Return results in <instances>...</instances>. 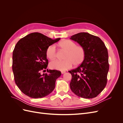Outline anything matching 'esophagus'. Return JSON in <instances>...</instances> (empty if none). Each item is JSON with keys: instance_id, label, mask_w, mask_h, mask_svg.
Listing matches in <instances>:
<instances>
[{"instance_id": "esophagus-1", "label": "esophagus", "mask_w": 123, "mask_h": 123, "mask_svg": "<svg viewBox=\"0 0 123 123\" xmlns=\"http://www.w3.org/2000/svg\"><path fill=\"white\" fill-rule=\"evenodd\" d=\"M62 74H64V73H66V71H62L61 72Z\"/></svg>"}]
</instances>
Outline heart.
<instances>
[{
    "label": "heart",
    "instance_id": "obj_1",
    "mask_svg": "<svg viewBox=\"0 0 123 123\" xmlns=\"http://www.w3.org/2000/svg\"><path fill=\"white\" fill-rule=\"evenodd\" d=\"M62 49L66 51L64 60L56 59L50 63V67L57 70L64 71L74 66H79L84 61L86 56V50L84 47L77 46L72 41L66 39L58 44ZM46 55L50 59H53L56 56V49L55 44H51L47 48Z\"/></svg>",
    "mask_w": 123,
    "mask_h": 123
}]
</instances>
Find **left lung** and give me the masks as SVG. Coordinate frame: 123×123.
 Listing matches in <instances>:
<instances>
[{
  "instance_id": "1",
  "label": "left lung",
  "mask_w": 123,
  "mask_h": 123,
  "mask_svg": "<svg viewBox=\"0 0 123 123\" xmlns=\"http://www.w3.org/2000/svg\"><path fill=\"white\" fill-rule=\"evenodd\" d=\"M70 38L84 47L86 50L83 62L69 71L72 75L71 90L80 98H95L107 84L109 67L107 48L98 37L86 32L77 33Z\"/></svg>"
}]
</instances>
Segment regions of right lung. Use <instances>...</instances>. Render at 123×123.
Returning a JSON list of instances; mask_svg holds the SVG:
<instances>
[{"mask_svg":"<svg viewBox=\"0 0 123 123\" xmlns=\"http://www.w3.org/2000/svg\"><path fill=\"white\" fill-rule=\"evenodd\" d=\"M60 40L52 39L40 33H32L20 39L13 52L12 70L14 80L25 94L33 98H42L50 94L55 87V81L61 75L59 71L47 68V48Z\"/></svg>","mask_w":123,"mask_h":123,"instance_id":"obj_1","label":"right lung"}]
</instances>
